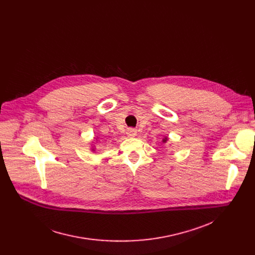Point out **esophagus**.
Here are the masks:
<instances>
[{
	"mask_svg": "<svg viewBox=\"0 0 255 255\" xmlns=\"http://www.w3.org/2000/svg\"><path fill=\"white\" fill-rule=\"evenodd\" d=\"M127 134H128V137H134V136H136L137 131H136V129H135V128H128V130H127Z\"/></svg>",
	"mask_w": 255,
	"mask_h": 255,
	"instance_id": "1",
	"label": "esophagus"
}]
</instances>
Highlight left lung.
<instances>
[{
	"instance_id": "1",
	"label": "left lung",
	"mask_w": 255,
	"mask_h": 255,
	"mask_svg": "<svg viewBox=\"0 0 255 255\" xmlns=\"http://www.w3.org/2000/svg\"><path fill=\"white\" fill-rule=\"evenodd\" d=\"M168 139H169V138H168L167 136H165V137L163 138V140H162V141H163V143H166V142L168 141Z\"/></svg>"
}]
</instances>
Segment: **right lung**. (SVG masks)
I'll return each mask as SVG.
<instances>
[{
  "label": "right lung",
  "mask_w": 255,
  "mask_h": 255,
  "mask_svg": "<svg viewBox=\"0 0 255 255\" xmlns=\"http://www.w3.org/2000/svg\"><path fill=\"white\" fill-rule=\"evenodd\" d=\"M91 150H92V152H95V148H94V145H92V147H91Z\"/></svg>",
  "instance_id": "obj_1"
}]
</instances>
